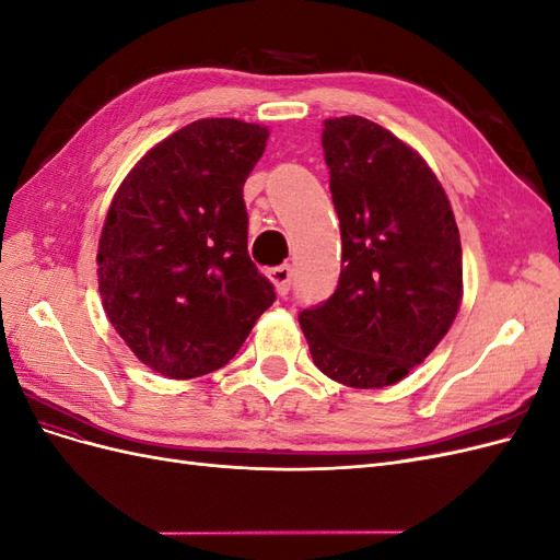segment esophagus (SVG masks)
I'll list each match as a JSON object with an SVG mask.
<instances>
[{"label":"esophagus","mask_w":560,"mask_h":560,"mask_svg":"<svg viewBox=\"0 0 560 560\" xmlns=\"http://www.w3.org/2000/svg\"><path fill=\"white\" fill-rule=\"evenodd\" d=\"M266 276H268L270 282H273L276 292H278L280 296H284L287 292H290V284H292V266H290V264H282V266L270 268Z\"/></svg>","instance_id":"esophagus-1"}]
</instances>
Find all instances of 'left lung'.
Returning a JSON list of instances; mask_svg holds the SVG:
<instances>
[{
	"instance_id": "obj_1",
	"label": "left lung",
	"mask_w": 560,
	"mask_h": 560,
	"mask_svg": "<svg viewBox=\"0 0 560 560\" xmlns=\"http://www.w3.org/2000/svg\"><path fill=\"white\" fill-rule=\"evenodd\" d=\"M322 126L341 278L299 325L331 381L395 385L425 362L460 311V233L442 182L413 147L354 114Z\"/></svg>"
}]
</instances>
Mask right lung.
<instances>
[{
	"label": "right lung",
	"instance_id": "1",
	"mask_svg": "<svg viewBox=\"0 0 560 560\" xmlns=\"http://www.w3.org/2000/svg\"><path fill=\"white\" fill-rule=\"evenodd\" d=\"M268 128L200 118L151 147L118 184L97 245L116 334L175 381L222 369L276 301L247 254L243 186Z\"/></svg>",
	"mask_w": 560,
	"mask_h": 560
}]
</instances>
